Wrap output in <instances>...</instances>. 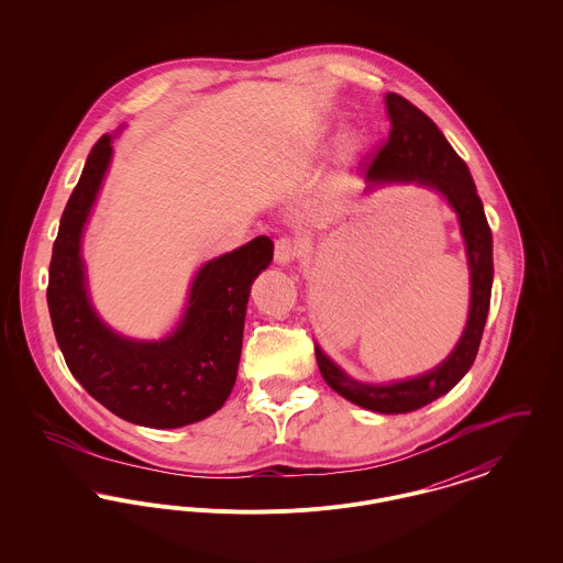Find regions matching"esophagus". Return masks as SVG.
<instances>
[{
    "label": "esophagus",
    "mask_w": 563,
    "mask_h": 563,
    "mask_svg": "<svg viewBox=\"0 0 563 563\" xmlns=\"http://www.w3.org/2000/svg\"><path fill=\"white\" fill-rule=\"evenodd\" d=\"M297 257H299V244L294 239L283 236V239L276 241V244H274V260H276V264L287 266V264H294Z\"/></svg>",
    "instance_id": "obj_1"
}]
</instances>
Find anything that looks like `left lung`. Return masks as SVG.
I'll return each instance as SVG.
<instances>
[{"mask_svg":"<svg viewBox=\"0 0 563 563\" xmlns=\"http://www.w3.org/2000/svg\"><path fill=\"white\" fill-rule=\"evenodd\" d=\"M390 133L386 143L361 164L367 188L382 184H418L439 191L454 209L466 244L471 269V308L462 338L452 354L427 374L393 384H363L342 372L319 346L317 363L324 382L350 402L377 413H407L450 393L471 369L482 344L483 327L489 312L494 260L492 230L483 213L482 198L462 161L424 111L397 92L386 95Z\"/></svg>","mask_w":563,"mask_h":563,"instance_id":"obj_1","label":"left lung"}]
</instances>
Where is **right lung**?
I'll list each match as a JSON object with an SVG mask.
<instances>
[{
	"mask_svg": "<svg viewBox=\"0 0 563 563\" xmlns=\"http://www.w3.org/2000/svg\"><path fill=\"white\" fill-rule=\"evenodd\" d=\"M111 139L103 134L90 150L60 217L46 291L54 335L69 372L111 413L147 429L188 427L221 409L234 388L251 285L274 244L257 236L198 269L181 321L158 342L115 333L90 303L80 255Z\"/></svg>",
	"mask_w": 563,
	"mask_h": 563,
	"instance_id": "add662e5",
	"label": "right lung"
}]
</instances>
